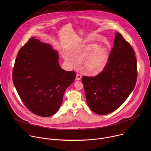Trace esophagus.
Here are the masks:
<instances>
[{
	"label": "esophagus",
	"instance_id": "esophagus-1",
	"mask_svg": "<svg viewBox=\"0 0 151 151\" xmlns=\"http://www.w3.org/2000/svg\"><path fill=\"white\" fill-rule=\"evenodd\" d=\"M81 78H82V76L80 75V74H77L76 75V80H78V81H79V80H80L81 79Z\"/></svg>",
	"mask_w": 151,
	"mask_h": 151
}]
</instances>
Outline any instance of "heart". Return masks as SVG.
Segmentation results:
<instances>
[{"mask_svg":"<svg viewBox=\"0 0 151 151\" xmlns=\"http://www.w3.org/2000/svg\"><path fill=\"white\" fill-rule=\"evenodd\" d=\"M85 51L87 52L92 51L85 62V69L93 73L101 72L106 65L109 49L106 47L91 44L86 47ZM66 58L69 61H72L70 56H66Z\"/></svg>","mask_w":151,"mask_h":151,"instance_id":"1","label":"heart"}]
</instances>
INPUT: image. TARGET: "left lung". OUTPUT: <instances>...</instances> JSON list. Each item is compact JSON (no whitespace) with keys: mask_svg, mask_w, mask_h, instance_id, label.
Segmentation results:
<instances>
[{"mask_svg":"<svg viewBox=\"0 0 151 151\" xmlns=\"http://www.w3.org/2000/svg\"><path fill=\"white\" fill-rule=\"evenodd\" d=\"M137 77L134 51L122 35L116 32L103 70L96 76L82 78L90 108L101 115L118 109L133 90Z\"/></svg>","mask_w":151,"mask_h":151,"instance_id":"8db88e82","label":"left lung"}]
</instances>
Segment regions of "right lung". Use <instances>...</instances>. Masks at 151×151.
I'll return each instance as SVG.
<instances>
[{
	"label": "right lung",
	"instance_id": "obj_1",
	"mask_svg": "<svg viewBox=\"0 0 151 151\" xmlns=\"http://www.w3.org/2000/svg\"><path fill=\"white\" fill-rule=\"evenodd\" d=\"M76 74L62 69L58 52L33 37L19 50L12 71L17 91L33 114L48 117L61 106L64 91Z\"/></svg>",
	"mask_w": 151,
	"mask_h": 151
}]
</instances>
